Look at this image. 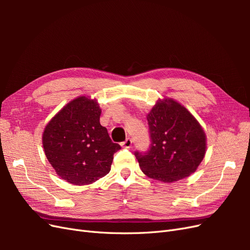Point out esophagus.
<instances>
[{
  "mask_svg": "<svg viewBox=\"0 0 250 250\" xmlns=\"http://www.w3.org/2000/svg\"><path fill=\"white\" fill-rule=\"evenodd\" d=\"M132 145V140L130 138H127L124 142L121 143V146L124 148H130Z\"/></svg>",
  "mask_w": 250,
  "mask_h": 250,
  "instance_id": "34e87169",
  "label": "esophagus"
}]
</instances>
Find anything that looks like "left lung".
Returning a JSON list of instances; mask_svg holds the SVG:
<instances>
[{"mask_svg":"<svg viewBox=\"0 0 250 250\" xmlns=\"http://www.w3.org/2000/svg\"><path fill=\"white\" fill-rule=\"evenodd\" d=\"M151 144L148 151L134 155L144 174L173 183L190 176L202 162L207 137L185 106L169 98L157 101L147 116Z\"/></svg>","mask_w":250,"mask_h":250,"instance_id":"8db88e82","label":"left lung"}]
</instances>
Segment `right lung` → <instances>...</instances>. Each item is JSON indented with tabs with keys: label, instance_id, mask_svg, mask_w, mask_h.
<instances>
[{
	"label": "right lung",
	"instance_id": "add662e5",
	"mask_svg": "<svg viewBox=\"0 0 250 250\" xmlns=\"http://www.w3.org/2000/svg\"><path fill=\"white\" fill-rule=\"evenodd\" d=\"M96 100L78 97L56 113L42 133L49 163L67 183L89 185L109 173L113 154L121 149L100 124Z\"/></svg>",
	"mask_w": 250,
	"mask_h": 250
}]
</instances>
